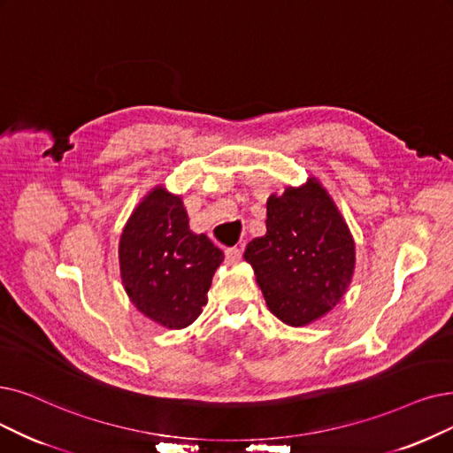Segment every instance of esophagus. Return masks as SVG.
<instances>
[{
	"mask_svg": "<svg viewBox=\"0 0 453 453\" xmlns=\"http://www.w3.org/2000/svg\"><path fill=\"white\" fill-rule=\"evenodd\" d=\"M225 258L228 264H236L242 258V249L238 247H230L225 250Z\"/></svg>",
	"mask_w": 453,
	"mask_h": 453,
	"instance_id": "obj_1",
	"label": "esophagus"
}]
</instances>
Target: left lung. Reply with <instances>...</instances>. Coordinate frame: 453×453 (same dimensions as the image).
Returning a JSON list of instances; mask_svg holds the SVG:
<instances>
[{
	"label": "left lung",
	"mask_w": 453,
	"mask_h": 453,
	"mask_svg": "<svg viewBox=\"0 0 453 453\" xmlns=\"http://www.w3.org/2000/svg\"><path fill=\"white\" fill-rule=\"evenodd\" d=\"M265 236L249 242L267 309L292 327L333 311L348 292L355 242L342 213L316 178L267 198Z\"/></svg>",
	"instance_id": "1"
}]
</instances>
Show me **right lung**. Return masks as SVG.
<instances>
[{"label": "right lung", "mask_w": 453, "mask_h": 453, "mask_svg": "<svg viewBox=\"0 0 453 453\" xmlns=\"http://www.w3.org/2000/svg\"><path fill=\"white\" fill-rule=\"evenodd\" d=\"M223 258L206 234L189 230L182 198L164 186L137 204L119 242L126 294L141 314L167 329H184L201 316Z\"/></svg>", "instance_id": "add662e5"}]
</instances>
